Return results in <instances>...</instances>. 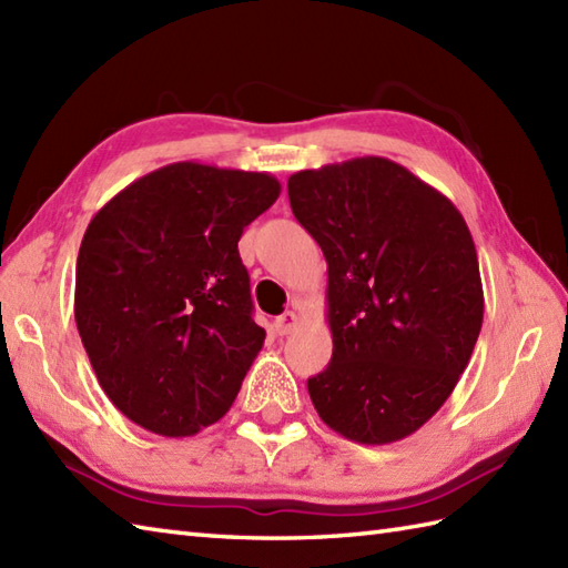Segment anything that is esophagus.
<instances>
[{"label": "esophagus", "instance_id": "esophagus-1", "mask_svg": "<svg viewBox=\"0 0 568 568\" xmlns=\"http://www.w3.org/2000/svg\"><path fill=\"white\" fill-rule=\"evenodd\" d=\"M297 324H300V317L295 315V312H283V315L275 320V332L283 334V336L293 334L297 329Z\"/></svg>", "mask_w": 568, "mask_h": 568}]
</instances>
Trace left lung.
Returning a JSON list of instances; mask_svg holds the SVG:
<instances>
[{"label":"left lung","mask_w":568,"mask_h":568,"mask_svg":"<svg viewBox=\"0 0 568 568\" xmlns=\"http://www.w3.org/2000/svg\"><path fill=\"white\" fill-rule=\"evenodd\" d=\"M287 195L329 275L334 352L307 381L312 405L346 439L400 442L452 395L484 324L464 216L381 155L293 173Z\"/></svg>","instance_id":"8db88e82"}]
</instances>
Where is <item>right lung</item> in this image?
Here are the masks:
<instances>
[{
	"instance_id": "1",
	"label": "right lung",
	"mask_w": 568,
	"mask_h": 568,
	"mask_svg": "<svg viewBox=\"0 0 568 568\" xmlns=\"http://www.w3.org/2000/svg\"><path fill=\"white\" fill-rule=\"evenodd\" d=\"M277 195L268 173L183 161L92 216L75 322L102 390L134 425L192 437L232 407L265 339L239 239Z\"/></svg>"
}]
</instances>
